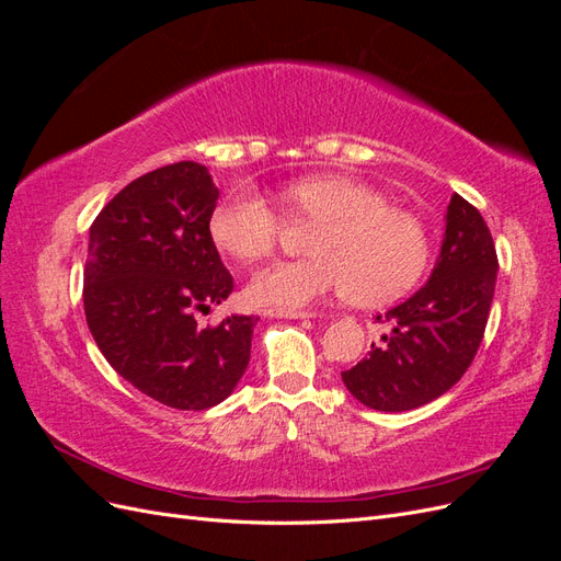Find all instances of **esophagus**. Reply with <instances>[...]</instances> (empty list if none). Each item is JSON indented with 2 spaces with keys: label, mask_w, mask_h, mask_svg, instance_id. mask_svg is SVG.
Instances as JSON below:
<instances>
[{
  "label": "esophagus",
  "mask_w": 561,
  "mask_h": 561,
  "mask_svg": "<svg viewBox=\"0 0 561 561\" xmlns=\"http://www.w3.org/2000/svg\"><path fill=\"white\" fill-rule=\"evenodd\" d=\"M266 316L274 318H311V311H297V309H266Z\"/></svg>",
  "instance_id": "1"
}]
</instances>
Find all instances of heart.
Here are the masks:
<instances>
[{
	"label": "heart",
	"mask_w": 561,
	"mask_h": 561,
	"mask_svg": "<svg viewBox=\"0 0 561 561\" xmlns=\"http://www.w3.org/2000/svg\"><path fill=\"white\" fill-rule=\"evenodd\" d=\"M293 225H318L309 260L276 262L254 274L248 297L262 307L297 309L328 295L360 307H386L421 280L431 260V236L421 217L386 201L375 186L351 175H316L278 190ZM250 190H236L210 213L213 243L239 262L274 252L285 219Z\"/></svg>",
	"instance_id": "heart-1"
}]
</instances>
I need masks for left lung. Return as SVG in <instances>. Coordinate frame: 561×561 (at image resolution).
I'll return each mask as SVG.
<instances>
[{
    "label": "left lung",
    "instance_id": "obj_1",
    "mask_svg": "<svg viewBox=\"0 0 561 561\" xmlns=\"http://www.w3.org/2000/svg\"><path fill=\"white\" fill-rule=\"evenodd\" d=\"M499 257L480 210L454 194L443 252L431 280L377 320L393 332L367 358L342 371L353 398L379 412L426 404L466 375L494 299Z\"/></svg>",
    "mask_w": 561,
    "mask_h": 561
}]
</instances>
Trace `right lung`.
<instances>
[{
	"label": "right lung",
	"mask_w": 561,
	"mask_h": 561,
	"mask_svg": "<svg viewBox=\"0 0 561 561\" xmlns=\"http://www.w3.org/2000/svg\"><path fill=\"white\" fill-rule=\"evenodd\" d=\"M217 196L194 161L133 180L93 219L83 266V311L105 360L184 412L222 402L250 363L254 318L196 322L233 290L208 227Z\"/></svg>",
	"instance_id": "right-lung-1"
}]
</instances>
